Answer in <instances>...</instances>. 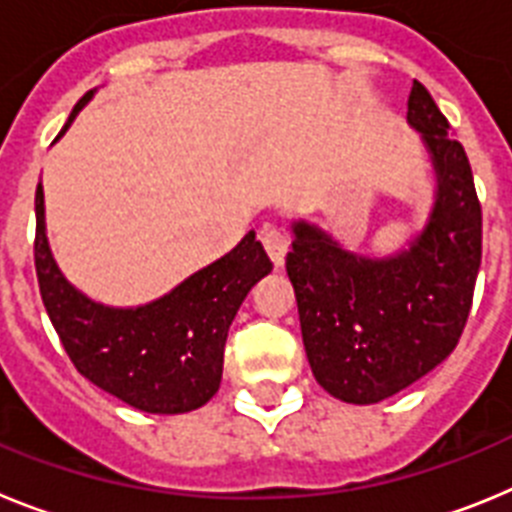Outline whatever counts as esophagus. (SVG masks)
<instances>
[{"mask_svg":"<svg viewBox=\"0 0 512 512\" xmlns=\"http://www.w3.org/2000/svg\"><path fill=\"white\" fill-rule=\"evenodd\" d=\"M261 243H264L266 253H269V259L274 261V266H282L289 248L287 235H284L279 228H274V225H266V228L261 230Z\"/></svg>","mask_w":512,"mask_h":512,"instance_id":"obj_1","label":"esophagus"}]
</instances>
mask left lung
Here are the masks:
<instances>
[{
  "instance_id": "8db88e82",
  "label": "left lung",
  "mask_w": 512,
  "mask_h": 512,
  "mask_svg": "<svg viewBox=\"0 0 512 512\" xmlns=\"http://www.w3.org/2000/svg\"><path fill=\"white\" fill-rule=\"evenodd\" d=\"M408 122L431 156L428 223L390 256L343 248L292 223L287 274L310 369L328 395L374 405L433 372L459 343L482 261V207L469 158L428 89L413 81Z\"/></svg>"
}]
</instances>
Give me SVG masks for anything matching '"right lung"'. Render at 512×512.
Listing matches in <instances>:
<instances>
[{"label":"right lung","mask_w":512,"mask_h":512,"mask_svg":"<svg viewBox=\"0 0 512 512\" xmlns=\"http://www.w3.org/2000/svg\"><path fill=\"white\" fill-rule=\"evenodd\" d=\"M94 92L76 102L61 135ZM35 271L48 318L81 377L135 410L179 415L202 408L220 387L230 323L253 284L271 271V261L248 230L233 251L194 271L164 297L138 307L102 305L58 269L38 184Z\"/></svg>","instance_id":"1"}]
</instances>
